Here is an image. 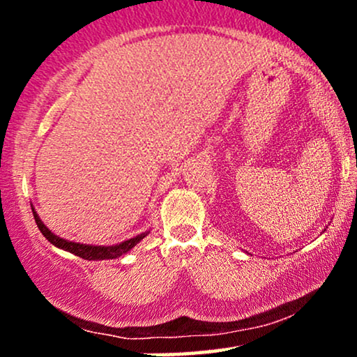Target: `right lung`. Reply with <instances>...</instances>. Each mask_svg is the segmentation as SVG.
Segmentation results:
<instances>
[{
  "instance_id": "obj_1",
  "label": "right lung",
  "mask_w": 357,
  "mask_h": 357,
  "mask_svg": "<svg viewBox=\"0 0 357 357\" xmlns=\"http://www.w3.org/2000/svg\"><path fill=\"white\" fill-rule=\"evenodd\" d=\"M31 210H33V216H35L36 225H38V230L42 231V235L45 236V238L50 241L52 245H55L56 248L65 250V252H70V253H73V255L84 258V260H112V258H119L121 255H124V253L129 252L130 248L136 247L139 241H141L147 235V231H144V233H141V235L134 236V238L122 241V243H119V245H112V247L75 243V241H68L65 238H60V236H56L55 233H52V230H48V228L43 225V221L38 218L35 208H31Z\"/></svg>"
}]
</instances>
